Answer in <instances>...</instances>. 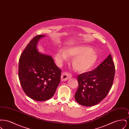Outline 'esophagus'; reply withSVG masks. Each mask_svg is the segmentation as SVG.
Returning a JSON list of instances; mask_svg holds the SVG:
<instances>
[{"label": "esophagus", "mask_w": 129, "mask_h": 129, "mask_svg": "<svg viewBox=\"0 0 129 129\" xmlns=\"http://www.w3.org/2000/svg\"><path fill=\"white\" fill-rule=\"evenodd\" d=\"M72 75L71 74L67 73H63L61 74V79L62 81H65L68 80L69 78H72Z\"/></svg>", "instance_id": "1"}]
</instances>
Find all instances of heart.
<instances>
[{
	"label": "heart",
	"instance_id": "obj_1",
	"mask_svg": "<svg viewBox=\"0 0 129 129\" xmlns=\"http://www.w3.org/2000/svg\"><path fill=\"white\" fill-rule=\"evenodd\" d=\"M68 56L75 57L73 66L75 70L80 72L89 71L97 63L98 56L90 47L84 46H75L64 50L59 51L55 55V59L59 63L68 59Z\"/></svg>",
	"mask_w": 129,
	"mask_h": 129
}]
</instances>
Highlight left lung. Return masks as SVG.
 Masks as SVG:
<instances>
[{
    "mask_svg": "<svg viewBox=\"0 0 129 129\" xmlns=\"http://www.w3.org/2000/svg\"><path fill=\"white\" fill-rule=\"evenodd\" d=\"M115 74V65L109 55L93 71L79 75V86L74 96L76 101L85 106L99 104L110 90Z\"/></svg>",
    "mask_w": 129,
    "mask_h": 129,
    "instance_id": "1",
    "label": "left lung"
}]
</instances>
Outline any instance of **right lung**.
Wrapping results in <instances>:
<instances>
[{
	"label": "right lung",
	"instance_id": "1",
	"mask_svg": "<svg viewBox=\"0 0 129 129\" xmlns=\"http://www.w3.org/2000/svg\"><path fill=\"white\" fill-rule=\"evenodd\" d=\"M45 35L34 37L26 46L19 60V78L25 93L37 101H44L54 95L60 81L61 71L50 55L37 49Z\"/></svg>",
	"mask_w": 129,
	"mask_h": 129
}]
</instances>
